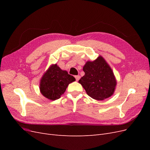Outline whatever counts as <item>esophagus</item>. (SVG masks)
Segmentation results:
<instances>
[{
  "label": "esophagus",
  "instance_id": "esophagus-1",
  "mask_svg": "<svg viewBox=\"0 0 150 150\" xmlns=\"http://www.w3.org/2000/svg\"><path fill=\"white\" fill-rule=\"evenodd\" d=\"M75 78H76V80L77 81H78L79 80V79H80V76H79V75L76 76H75Z\"/></svg>",
  "mask_w": 150,
  "mask_h": 150
}]
</instances>
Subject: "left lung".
<instances>
[{"label": "left lung", "mask_w": 150, "mask_h": 150, "mask_svg": "<svg viewBox=\"0 0 150 150\" xmlns=\"http://www.w3.org/2000/svg\"><path fill=\"white\" fill-rule=\"evenodd\" d=\"M83 71L85 74L79 83L88 96L97 100H103L112 96L116 80L111 67L101 56L93 61L86 62Z\"/></svg>", "instance_id": "8db88e82"}]
</instances>
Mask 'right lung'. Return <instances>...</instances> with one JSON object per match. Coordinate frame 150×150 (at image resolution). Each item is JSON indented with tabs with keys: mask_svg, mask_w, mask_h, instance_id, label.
<instances>
[{
	"mask_svg": "<svg viewBox=\"0 0 150 150\" xmlns=\"http://www.w3.org/2000/svg\"><path fill=\"white\" fill-rule=\"evenodd\" d=\"M76 81L66 71H63L56 64H52L42 76L40 81V91L50 100L59 99L70 83Z\"/></svg>",
	"mask_w": 150,
	"mask_h": 150,
	"instance_id": "add662e5",
	"label": "right lung"
}]
</instances>
